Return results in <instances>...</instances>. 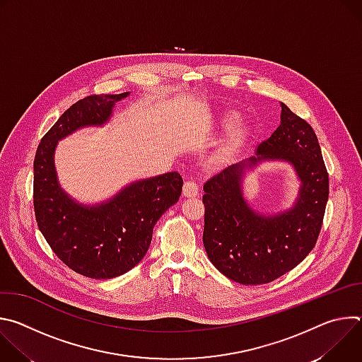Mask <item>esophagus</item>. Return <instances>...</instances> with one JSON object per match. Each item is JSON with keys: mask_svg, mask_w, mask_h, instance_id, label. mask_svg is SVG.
<instances>
[{"mask_svg": "<svg viewBox=\"0 0 362 362\" xmlns=\"http://www.w3.org/2000/svg\"><path fill=\"white\" fill-rule=\"evenodd\" d=\"M199 194V186L194 180H186L183 185V196L194 197Z\"/></svg>", "mask_w": 362, "mask_h": 362, "instance_id": "1", "label": "esophagus"}]
</instances>
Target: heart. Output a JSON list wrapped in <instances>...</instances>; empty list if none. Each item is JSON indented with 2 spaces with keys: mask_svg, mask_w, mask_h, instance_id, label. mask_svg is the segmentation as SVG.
<instances>
[{
  "mask_svg": "<svg viewBox=\"0 0 362 362\" xmlns=\"http://www.w3.org/2000/svg\"><path fill=\"white\" fill-rule=\"evenodd\" d=\"M235 119H236V116H233V115H229V116H226L225 117V123H232V122H235ZM243 136H245V132H243V129H240V127H236V129H233L232 132H230V144H236V143H239L242 139H243Z\"/></svg>",
  "mask_w": 362,
  "mask_h": 362,
  "instance_id": "b5f03b06",
  "label": "heart"
}]
</instances>
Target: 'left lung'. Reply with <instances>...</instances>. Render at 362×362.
Instances as JSON below:
<instances>
[{
	"mask_svg": "<svg viewBox=\"0 0 362 362\" xmlns=\"http://www.w3.org/2000/svg\"><path fill=\"white\" fill-rule=\"evenodd\" d=\"M281 124L255 156L225 168L204 183L203 245L211 262L242 285L275 281L300 264L317 243L329 194L328 172L315 132L281 103ZM264 160L292 164L300 177L292 209L275 216L253 211L241 180Z\"/></svg>",
	"mask_w": 362,
	"mask_h": 362,
	"instance_id": "8db88e82",
	"label": "left lung"
}]
</instances>
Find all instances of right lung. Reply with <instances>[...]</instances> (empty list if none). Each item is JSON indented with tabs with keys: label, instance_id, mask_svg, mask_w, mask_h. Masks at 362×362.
Listing matches in <instances>:
<instances>
[{
	"label": "right lung",
	"instance_id": "right-lung-1",
	"mask_svg": "<svg viewBox=\"0 0 362 362\" xmlns=\"http://www.w3.org/2000/svg\"><path fill=\"white\" fill-rule=\"evenodd\" d=\"M122 94H94L66 110L41 139L34 159V212L47 243L70 269L110 279L134 268L146 255L153 228L182 193L183 179L169 172L123 187L112 199L87 206L60 186L54 166L59 140L87 126L106 124Z\"/></svg>",
	"mask_w": 362,
	"mask_h": 362
}]
</instances>
